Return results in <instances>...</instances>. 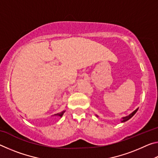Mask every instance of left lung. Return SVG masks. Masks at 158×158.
Returning a JSON list of instances; mask_svg holds the SVG:
<instances>
[{
	"label": "left lung",
	"instance_id": "obj_1",
	"mask_svg": "<svg viewBox=\"0 0 158 158\" xmlns=\"http://www.w3.org/2000/svg\"><path fill=\"white\" fill-rule=\"evenodd\" d=\"M137 110H138V109H136L135 111H134L132 114L129 115V116H125V117H124V118H123V119L121 120V122H125V121H128V120H129L130 118H132V117L134 116V115H135V114H136V112L137 111Z\"/></svg>",
	"mask_w": 158,
	"mask_h": 158
}]
</instances>
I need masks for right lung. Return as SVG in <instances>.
Returning a JSON list of instances; mask_svg holds the SVG:
<instances>
[{
	"label": "right lung",
	"mask_w": 158,
	"mask_h": 158,
	"mask_svg": "<svg viewBox=\"0 0 158 158\" xmlns=\"http://www.w3.org/2000/svg\"><path fill=\"white\" fill-rule=\"evenodd\" d=\"M64 112H65V111H62V112H60V113H58V114H56V116H63V114H64Z\"/></svg>",
	"instance_id": "obj_1"
}]
</instances>
